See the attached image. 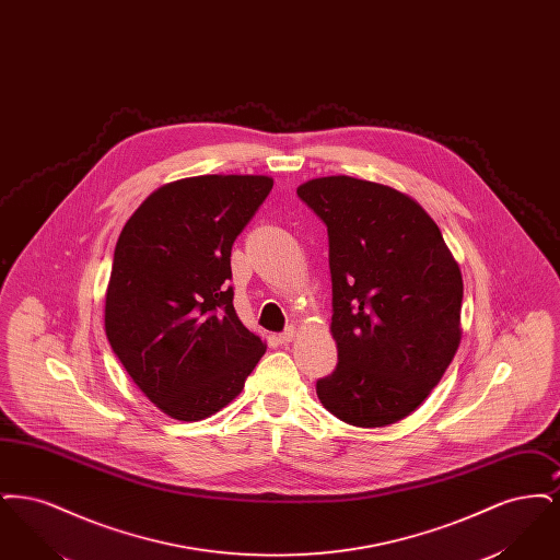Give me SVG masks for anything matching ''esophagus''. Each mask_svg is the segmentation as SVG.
I'll use <instances>...</instances> for the list:
<instances>
[{"label":"esophagus","mask_w":560,"mask_h":560,"mask_svg":"<svg viewBox=\"0 0 560 560\" xmlns=\"http://www.w3.org/2000/svg\"><path fill=\"white\" fill-rule=\"evenodd\" d=\"M293 336H295V329H293V327H288L283 334H279V336H277V342H279L281 347H288V345L292 342Z\"/></svg>","instance_id":"obj_1"}]
</instances>
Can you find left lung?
Listing matches in <instances>:
<instances>
[{"label": "left lung", "mask_w": 560, "mask_h": 560, "mask_svg": "<svg viewBox=\"0 0 560 560\" xmlns=\"http://www.w3.org/2000/svg\"><path fill=\"white\" fill-rule=\"evenodd\" d=\"M298 197L329 237L338 368L317 380V395L352 427L395 424L422 405L459 347V267L434 220L395 188L327 176Z\"/></svg>", "instance_id": "8db88e82"}]
</instances>
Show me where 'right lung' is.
I'll list each match as a JSON object with an SVG mask.
<instances>
[{
    "label": "right lung",
    "mask_w": 560,
    "mask_h": 560,
    "mask_svg": "<svg viewBox=\"0 0 560 560\" xmlns=\"http://www.w3.org/2000/svg\"><path fill=\"white\" fill-rule=\"evenodd\" d=\"M272 188L268 176H195L149 195L113 254L108 342L163 413L197 422L243 390L265 342L233 306L231 249Z\"/></svg>",
    "instance_id": "add662e5"
}]
</instances>
